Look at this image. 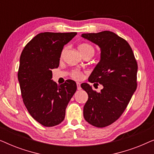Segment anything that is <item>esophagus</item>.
<instances>
[{
    "instance_id": "obj_1",
    "label": "esophagus",
    "mask_w": 154,
    "mask_h": 154,
    "mask_svg": "<svg viewBox=\"0 0 154 154\" xmlns=\"http://www.w3.org/2000/svg\"><path fill=\"white\" fill-rule=\"evenodd\" d=\"M76 85H77V89L78 90H81V83H79V82H77L76 83Z\"/></svg>"
}]
</instances>
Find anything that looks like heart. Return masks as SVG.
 <instances>
[{"instance_id": "1", "label": "heart", "mask_w": 154, "mask_h": 154, "mask_svg": "<svg viewBox=\"0 0 154 154\" xmlns=\"http://www.w3.org/2000/svg\"><path fill=\"white\" fill-rule=\"evenodd\" d=\"M79 50L81 53L85 56L87 54L94 53V49L91 45L88 43H82L79 46ZM64 50H63L62 54L64 53ZM71 76L75 80H81L83 78V73L79 70H73L71 73Z\"/></svg>"}]
</instances>
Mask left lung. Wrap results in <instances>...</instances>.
I'll return each mask as SVG.
<instances>
[{"label": "left lung", "instance_id": "8db88e82", "mask_svg": "<svg viewBox=\"0 0 154 154\" xmlns=\"http://www.w3.org/2000/svg\"><path fill=\"white\" fill-rule=\"evenodd\" d=\"M81 36L100 46V61L88 81L104 87L97 92L89 84L81 86L88 94L84 119L92 125L104 128L117 121L129 104L137 86V63L129 43L113 32L83 33Z\"/></svg>", "mask_w": 154, "mask_h": 154}]
</instances>
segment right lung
Here are the masks:
<instances>
[{"instance_id":"right-lung-1","label":"right lung","mask_w":154,"mask_h":154,"mask_svg":"<svg viewBox=\"0 0 154 154\" xmlns=\"http://www.w3.org/2000/svg\"><path fill=\"white\" fill-rule=\"evenodd\" d=\"M76 34L38 33L21 54L17 76L23 102L31 116L45 127L64 121L67 105L76 91V84L72 80L60 85L51 80V69L59 66L64 45Z\"/></svg>"}]
</instances>
